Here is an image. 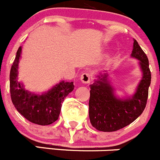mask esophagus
I'll list each match as a JSON object with an SVG mask.
<instances>
[{
  "label": "esophagus",
  "mask_w": 160,
  "mask_h": 160,
  "mask_svg": "<svg viewBox=\"0 0 160 160\" xmlns=\"http://www.w3.org/2000/svg\"><path fill=\"white\" fill-rule=\"evenodd\" d=\"M80 80L84 83H89L91 81V75L89 72H85L80 76Z\"/></svg>",
  "instance_id": "1"
}]
</instances>
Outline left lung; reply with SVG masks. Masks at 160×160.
Here are the masks:
<instances>
[{
    "instance_id": "8db88e82",
    "label": "left lung",
    "mask_w": 160,
    "mask_h": 160,
    "mask_svg": "<svg viewBox=\"0 0 160 160\" xmlns=\"http://www.w3.org/2000/svg\"><path fill=\"white\" fill-rule=\"evenodd\" d=\"M131 57L139 60L142 78L131 97L119 98L115 95L107 73L98 76L90 85L89 117L91 125L98 131L112 132L134 122L145 109L151 83V72L147 55L134 40Z\"/></svg>"
}]
</instances>
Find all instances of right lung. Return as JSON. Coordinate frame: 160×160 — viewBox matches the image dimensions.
Masks as SVG:
<instances>
[{
	"instance_id": "obj_1",
	"label": "right lung",
	"mask_w": 160,
	"mask_h": 160,
	"mask_svg": "<svg viewBox=\"0 0 160 160\" xmlns=\"http://www.w3.org/2000/svg\"><path fill=\"white\" fill-rule=\"evenodd\" d=\"M21 53L22 47H19L10 71V93L12 103L17 111L31 123L42 126L52 124L58 119L64 98L73 91V82L62 80L42 94L26 91L22 83L18 80Z\"/></svg>"
}]
</instances>
